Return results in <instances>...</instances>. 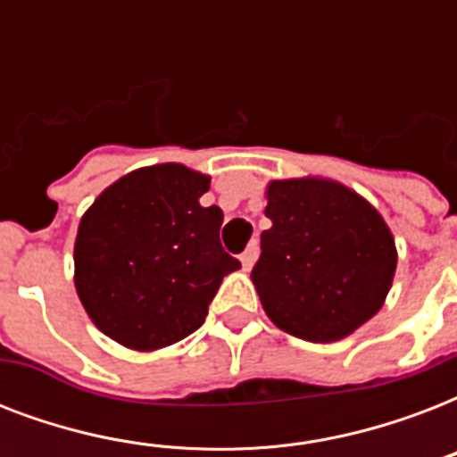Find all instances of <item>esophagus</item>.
Instances as JSON below:
<instances>
[{
  "instance_id": "1",
  "label": "esophagus",
  "mask_w": 457,
  "mask_h": 457,
  "mask_svg": "<svg viewBox=\"0 0 457 457\" xmlns=\"http://www.w3.org/2000/svg\"><path fill=\"white\" fill-rule=\"evenodd\" d=\"M256 256H258V246L256 242H251L249 246H246V251L239 256V261H242V265L246 268V270H251V265L256 263Z\"/></svg>"
}]
</instances>
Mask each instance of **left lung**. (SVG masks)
<instances>
[{"label":"left lung","instance_id":"1","mask_svg":"<svg viewBox=\"0 0 457 457\" xmlns=\"http://www.w3.org/2000/svg\"><path fill=\"white\" fill-rule=\"evenodd\" d=\"M251 270L268 318L299 339L329 344L384 305L396 272L389 225L361 194L322 178L272 179Z\"/></svg>","mask_w":457,"mask_h":457}]
</instances>
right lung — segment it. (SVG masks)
Returning a JSON list of instances; mask_svg holds the SVG:
<instances>
[{"label":"right lung","mask_w":457,"mask_h":457,"mask_svg":"<svg viewBox=\"0 0 457 457\" xmlns=\"http://www.w3.org/2000/svg\"><path fill=\"white\" fill-rule=\"evenodd\" d=\"M211 178L182 163L139 168L106 187L75 237V289L106 337L156 351L196 332L222 278L242 268L220 246L222 211L199 199Z\"/></svg>","instance_id":"add662e5"}]
</instances>
